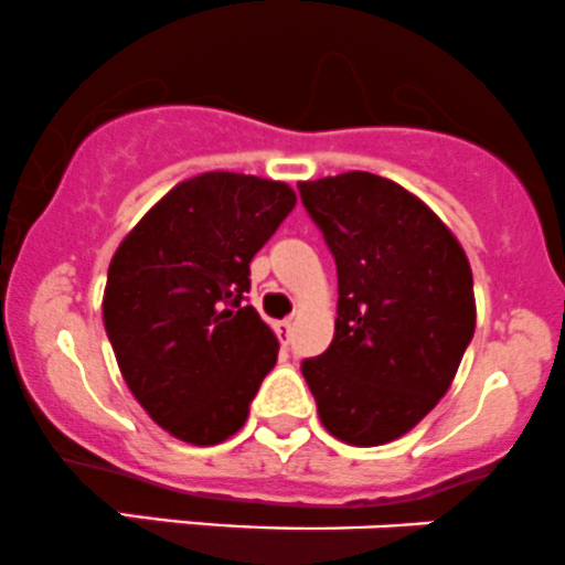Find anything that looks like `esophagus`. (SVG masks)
Returning a JSON list of instances; mask_svg holds the SVG:
<instances>
[{"mask_svg": "<svg viewBox=\"0 0 565 565\" xmlns=\"http://www.w3.org/2000/svg\"><path fill=\"white\" fill-rule=\"evenodd\" d=\"M275 334L280 337L282 345H288L290 334H294V323H290V321H277V323H275Z\"/></svg>", "mask_w": 565, "mask_h": 565, "instance_id": "1", "label": "esophagus"}]
</instances>
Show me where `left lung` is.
<instances>
[{"label":"left lung","instance_id":"8db88e82","mask_svg":"<svg viewBox=\"0 0 565 565\" xmlns=\"http://www.w3.org/2000/svg\"><path fill=\"white\" fill-rule=\"evenodd\" d=\"M337 264L334 340L301 375L321 424L351 446L411 433L449 392L476 329L473 271L457 236L392 179L299 182Z\"/></svg>","mask_w":565,"mask_h":565}]
</instances>
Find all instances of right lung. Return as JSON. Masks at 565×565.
Returning a JSON list of instances; mask_svg holds the SVG:
<instances>
[{"label": "right lung", "mask_w": 565, "mask_h": 565, "mask_svg": "<svg viewBox=\"0 0 565 565\" xmlns=\"http://www.w3.org/2000/svg\"><path fill=\"white\" fill-rule=\"evenodd\" d=\"M294 206L285 182L209 171L162 195L110 258L103 323L121 377L184 444L239 433L275 367L280 342L244 294Z\"/></svg>", "instance_id": "1"}]
</instances>
